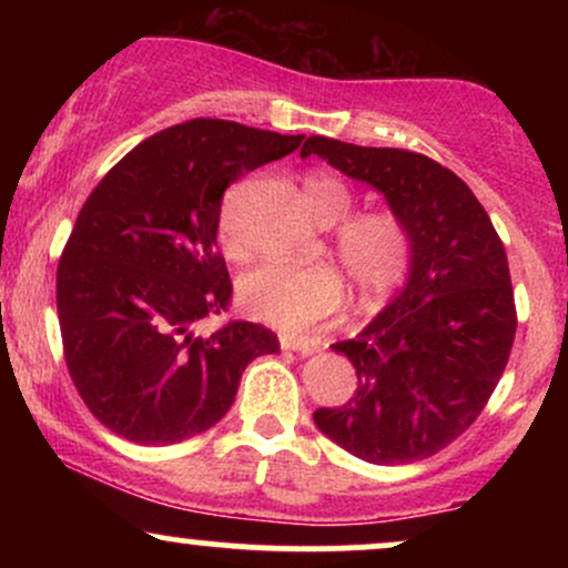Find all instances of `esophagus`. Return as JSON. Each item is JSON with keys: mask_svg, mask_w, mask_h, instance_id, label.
Returning <instances> with one entry per match:
<instances>
[{"mask_svg": "<svg viewBox=\"0 0 568 568\" xmlns=\"http://www.w3.org/2000/svg\"><path fill=\"white\" fill-rule=\"evenodd\" d=\"M321 338L317 336H296V334H283L280 336V347L291 352H302V355H312V352L321 349Z\"/></svg>", "mask_w": 568, "mask_h": 568, "instance_id": "34e87169", "label": "esophagus"}]
</instances>
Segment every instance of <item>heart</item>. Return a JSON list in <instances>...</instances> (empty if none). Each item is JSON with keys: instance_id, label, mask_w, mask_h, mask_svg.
Here are the masks:
<instances>
[{"instance_id": "obj_1", "label": "heart", "mask_w": 568, "mask_h": 568, "mask_svg": "<svg viewBox=\"0 0 568 568\" xmlns=\"http://www.w3.org/2000/svg\"><path fill=\"white\" fill-rule=\"evenodd\" d=\"M306 205L323 226L349 216L355 197L342 179L312 173L304 181ZM226 245L232 247L230 216L221 221ZM336 253L349 277L366 296H384L406 280L410 266V240L406 226L393 213H361L336 230ZM240 304L247 315L283 328H310L347 302V285L328 264H262L245 272L237 285Z\"/></svg>"}]
</instances>
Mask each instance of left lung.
<instances>
[{"label":"left lung","mask_w":568,"mask_h":568,"mask_svg":"<svg viewBox=\"0 0 568 568\" xmlns=\"http://www.w3.org/2000/svg\"><path fill=\"white\" fill-rule=\"evenodd\" d=\"M310 154L376 189L410 240L400 293L355 338L334 344L355 366V395L312 419L371 465L427 459L478 419L510 357L505 245L470 186L425 154L325 135L304 141L302 158Z\"/></svg>","instance_id":"1"}]
</instances>
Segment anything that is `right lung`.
Segmentation results:
<instances>
[{
    "instance_id": "right-lung-1",
    "label": "right lung",
    "mask_w": 568,
    "mask_h": 568,
    "mask_svg": "<svg viewBox=\"0 0 568 568\" xmlns=\"http://www.w3.org/2000/svg\"><path fill=\"white\" fill-rule=\"evenodd\" d=\"M302 139L197 116L139 143L90 192L58 264V323L77 393L120 438L205 433L247 363L280 352L264 325L202 336L197 323L232 296L216 247L224 189Z\"/></svg>"
}]
</instances>
